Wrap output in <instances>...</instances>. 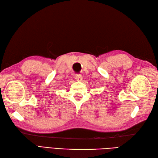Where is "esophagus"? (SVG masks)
Returning a JSON list of instances; mask_svg holds the SVG:
<instances>
[{
	"label": "esophagus",
	"mask_w": 158,
	"mask_h": 158,
	"mask_svg": "<svg viewBox=\"0 0 158 158\" xmlns=\"http://www.w3.org/2000/svg\"><path fill=\"white\" fill-rule=\"evenodd\" d=\"M75 79L77 81H81L83 80V76L81 74H77L75 75Z\"/></svg>",
	"instance_id": "34e87169"
}]
</instances>
